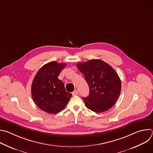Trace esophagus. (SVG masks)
Wrapping results in <instances>:
<instances>
[{"label":"esophagus","mask_w":153,"mask_h":153,"mask_svg":"<svg viewBox=\"0 0 153 153\" xmlns=\"http://www.w3.org/2000/svg\"><path fill=\"white\" fill-rule=\"evenodd\" d=\"M72 94H73V96H76V95H77V94H78V91H77V90H76V91H73V92L72 93Z\"/></svg>","instance_id":"esophagus-1"}]
</instances>
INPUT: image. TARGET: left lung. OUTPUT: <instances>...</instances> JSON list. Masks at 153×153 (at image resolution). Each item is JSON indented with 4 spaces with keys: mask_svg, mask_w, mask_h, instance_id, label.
<instances>
[{
    "mask_svg": "<svg viewBox=\"0 0 153 153\" xmlns=\"http://www.w3.org/2000/svg\"><path fill=\"white\" fill-rule=\"evenodd\" d=\"M77 67L83 74L90 88L88 96L82 97L85 106L96 113L110 109L121 91V81L116 71L100 59L78 63Z\"/></svg>",
    "mask_w": 153,
    "mask_h": 153,
    "instance_id": "obj_1",
    "label": "left lung"
}]
</instances>
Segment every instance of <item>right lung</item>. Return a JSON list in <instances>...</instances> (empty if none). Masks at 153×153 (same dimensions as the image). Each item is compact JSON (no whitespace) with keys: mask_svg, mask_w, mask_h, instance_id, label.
<instances>
[{"mask_svg":"<svg viewBox=\"0 0 153 153\" xmlns=\"http://www.w3.org/2000/svg\"><path fill=\"white\" fill-rule=\"evenodd\" d=\"M67 63L53 61L42 67L36 74L31 85L34 103L42 110L56 114L61 111L72 94L65 90L63 82L58 79Z\"/></svg>","mask_w":153,"mask_h":153,"instance_id":"right-lung-1","label":"right lung"}]
</instances>
